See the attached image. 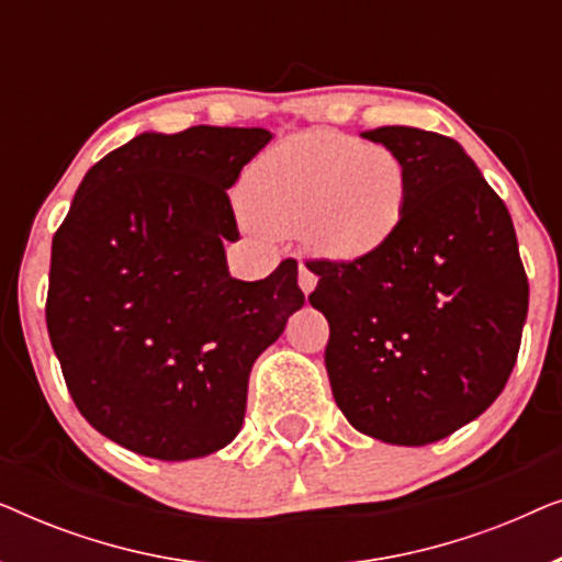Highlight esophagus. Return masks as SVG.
I'll return each instance as SVG.
<instances>
[{
  "label": "esophagus",
  "instance_id": "esophagus-1",
  "mask_svg": "<svg viewBox=\"0 0 562 562\" xmlns=\"http://www.w3.org/2000/svg\"><path fill=\"white\" fill-rule=\"evenodd\" d=\"M299 286H302L304 294H312L314 286H317V276L306 263H299Z\"/></svg>",
  "mask_w": 562,
  "mask_h": 562
}]
</instances>
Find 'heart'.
<instances>
[{
  "mask_svg": "<svg viewBox=\"0 0 562 562\" xmlns=\"http://www.w3.org/2000/svg\"><path fill=\"white\" fill-rule=\"evenodd\" d=\"M409 176L381 143L317 130L260 153L240 181V202L271 233H304L327 258L381 248L402 225Z\"/></svg>",
  "mask_w": 562,
  "mask_h": 562,
  "instance_id": "obj_1",
  "label": "heart"
}]
</instances>
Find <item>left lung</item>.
Instances as JSON below:
<instances>
[{
    "label": "left lung",
    "mask_w": 562,
    "mask_h": 562,
    "mask_svg": "<svg viewBox=\"0 0 562 562\" xmlns=\"http://www.w3.org/2000/svg\"><path fill=\"white\" fill-rule=\"evenodd\" d=\"M402 156V225L352 260H317L310 294L329 322L325 366L358 432L427 445L496 402L517 363L529 281L502 196L448 135L375 127Z\"/></svg>",
    "instance_id": "8db88e82"
}]
</instances>
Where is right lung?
<instances>
[{"instance_id":"right-lung-1","label":"right lung","mask_w":562,"mask_h":562,"mask_svg":"<svg viewBox=\"0 0 562 562\" xmlns=\"http://www.w3.org/2000/svg\"><path fill=\"white\" fill-rule=\"evenodd\" d=\"M263 127L143 133L89 168L53 235L45 302L68 394L97 432L191 460L240 432L256 358L304 304L296 260L263 281L227 273V189Z\"/></svg>"}]
</instances>
